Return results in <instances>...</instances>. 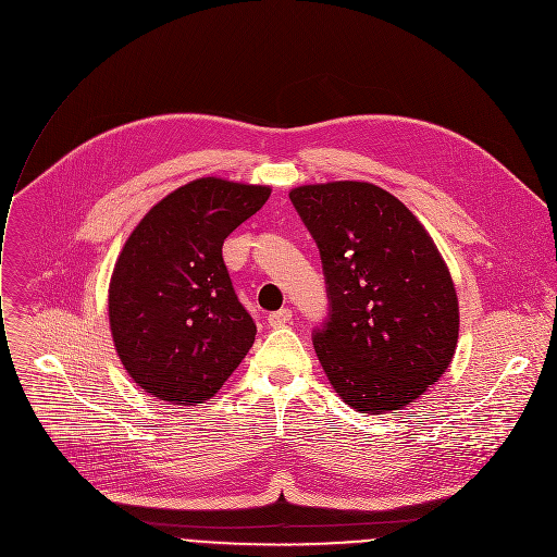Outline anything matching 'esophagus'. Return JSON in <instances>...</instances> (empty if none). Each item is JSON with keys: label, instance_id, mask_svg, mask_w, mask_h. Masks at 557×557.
<instances>
[{"label": "esophagus", "instance_id": "obj_1", "mask_svg": "<svg viewBox=\"0 0 557 557\" xmlns=\"http://www.w3.org/2000/svg\"><path fill=\"white\" fill-rule=\"evenodd\" d=\"M289 320H292V309H287V307L268 313V324H270V326H283V324H287Z\"/></svg>", "mask_w": 557, "mask_h": 557}]
</instances>
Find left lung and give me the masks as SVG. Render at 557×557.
Segmentation results:
<instances>
[{
  "label": "left lung",
  "instance_id": "left-lung-1",
  "mask_svg": "<svg viewBox=\"0 0 557 557\" xmlns=\"http://www.w3.org/2000/svg\"><path fill=\"white\" fill-rule=\"evenodd\" d=\"M326 281L329 318L313 331L333 391L360 412L401 410L450 367L459 298L421 221L369 182L289 190Z\"/></svg>",
  "mask_w": 557,
  "mask_h": 557
}]
</instances>
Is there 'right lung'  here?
Returning <instances> with one entry per match:
<instances>
[{"label": "right lung", "mask_w": 557, "mask_h": 557, "mask_svg": "<svg viewBox=\"0 0 557 557\" xmlns=\"http://www.w3.org/2000/svg\"><path fill=\"white\" fill-rule=\"evenodd\" d=\"M270 186L193 180L160 199L125 242L109 281V329L129 377L177 406L208 401L255 345L257 324L221 257Z\"/></svg>", "instance_id": "1"}]
</instances>
